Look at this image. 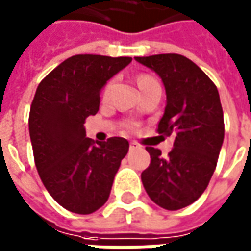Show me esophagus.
Here are the masks:
<instances>
[{"mask_svg":"<svg viewBox=\"0 0 251 251\" xmlns=\"http://www.w3.org/2000/svg\"><path fill=\"white\" fill-rule=\"evenodd\" d=\"M137 147H139V144H137V143H134V141L130 143V150H134V148H137Z\"/></svg>","mask_w":251,"mask_h":251,"instance_id":"1","label":"esophagus"}]
</instances>
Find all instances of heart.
I'll use <instances>...</instances> for the list:
<instances>
[{
  "label": "heart",
  "mask_w": 251,
  "mask_h": 251,
  "mask_svg": "<svg viewBox=\"0 0 251 251\" xmlns=\"http://www.w3.org/2000/svg\"><path fill=\"white\" fill-rule=\"evenodd\" d=\"M151 79H154L152 76L150 75H140L139 79H137V82H139V86L141 85V83L147 82V81H151ZM111 86H112V82H108L105 86H104L103 89V96L107 97L108 96V93H110V90H111ZM130 127H133V125H130Z\"/></svg>",
  "instance_id": "b5f03b06"
}]
</instances>
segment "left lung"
Instances as JSON below:
<instances>
[{"instance_id":"8db88e82","label":"left lung","mask_w":251,"mask_h":251,"mask_svg":"<svg viewBox=\"0 0 251 251\" xmlns=\"http://www.w3.org/2000/svg\"><path fill=\"white\" fill-rule=\"evenodd\" d=\"M162 78L166 89L165 114L156 132L175 136L166 158L161 150L146 147L151 163L141 181L148 197L166 210L194 203L207 188L224 141V114L217 86L183 54L136 57Z\"/></svg>"}]
</instances>
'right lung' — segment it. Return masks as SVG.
I'll use <instances>...</instances> for the list:
<instances>
[{"label": "right lung", "mask_w": 251, "mask_h": 251, "mask_svg": "<svg viewBox=\"0 0 251 251\" xmlns=\"http://www.w3.org/2000/svg\"><path fill=\"white\" fill-rule=\"evenodd\" d=\"M130 61L124 56H71L41 81L32 100L28 130L38 175L50 197L76 214H90L107 202L129 151L124 137H86L83 124L99 111L105 82Z\"/></svg>", "instance_id": "right-lung-1"}]
</instances>
